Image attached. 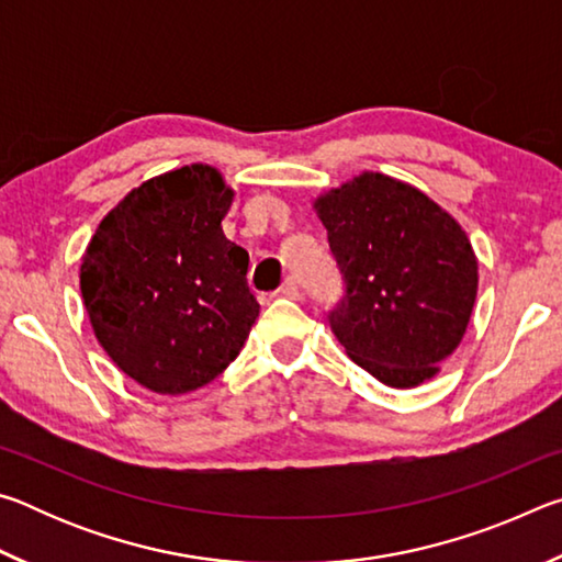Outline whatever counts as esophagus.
<instances>
[{
  "label": "esophagus",
  "mask_w": 562,
  "mask_h": 562,
  "mask_svg": "<svg viewBox=\"0 0 562 562\" xmlns=\"http://www.w3.org/2000/svg\"><path fill=\"white\" fill-rule=\"evenodd\" d=\"M278 292L284 294V297L297 300V297H300V284H297V280H294V278H288V280H284V282L280 284Z\"/></svg>",
  "instance_id": "obj_1"
}]
</instances>
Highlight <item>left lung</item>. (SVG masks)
<instances>
[{"label": "left lung", "instance_id": "8db88e82", "mask_svg": "<svg viewBox=\"0 0 562 562\" xmlns=\"http://www.w3.org/2000/svg\"><path fill=\"white\" fill-rule=\"evenodd\" d=\"M345 294L329 327L361 369L386 386L431 379L459 347L479 288L461 225L422 190L361 173L315 203Z\"/></svg>", "mask_w": 562, "mask_h": 562}]
</instances>
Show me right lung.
<instances>
[{"instance_id":"1","label":"right lung","mask_w":562,"mask_h":562,"mask_svg":"<svg viewBox=\"0 0 562 562\" xmlns=\"http://www.w3.org/2000/svg\"><path fill=\"white\" fill-rule=\"evenodd\" d=\"M231 203L215 168L170 170L133 188L83 255L81 297L97 339L150 392L176 396L213 382L258 317L250 258L223 235Z\"/></svg>"}]
</instances>
